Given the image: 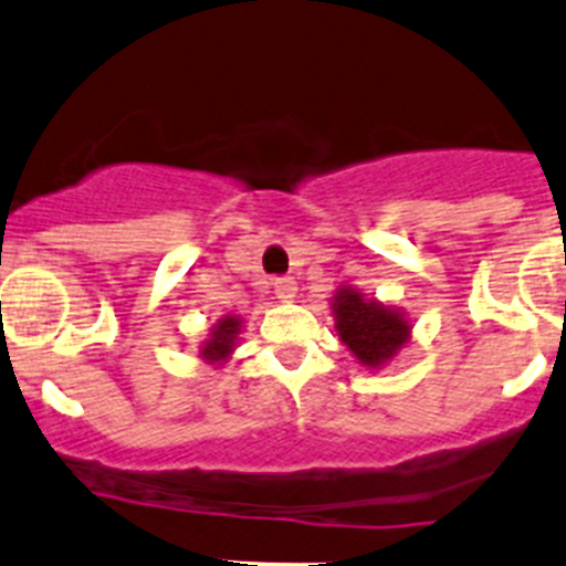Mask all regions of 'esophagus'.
<instances>
[{"instance_id": "1", "label": "esophagus", "mask_w": 566, "mask_h": 566, "mask_svg": "<svg viewBox=\"0 0 566 566\" xmlns=\"http://www.w3.org/2000/svg\"><path fill=\"white\" fill-rule=\"evenodd\" d=\"M295 282L293 279H276V282H273V293H276V298H282V301H290V298H295Z\"/></svg>"}]
</instances>
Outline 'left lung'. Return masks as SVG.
<instances>
[{
    "label": "left lung",
    "instance_id": "obj_1",
    "mask_svg": "<svg viewBox=\"0 0 566 566\" xmlns=\"http://www.w3.org/2000/svg\"><path fill=\"white\" fill-rule=\"evenodd\" d=\"M337 334L350 354L367 367H381L409 339V321L392 306L365 298L354 287H339L332 301Z\"/></svg>",
    "mask_w": 566,
    "mask_h": 566
}]
</instances>
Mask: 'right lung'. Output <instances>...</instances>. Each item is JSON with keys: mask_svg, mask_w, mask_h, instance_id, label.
<instances>
[{"mask_svg": "<svg viewBox=\"0 0 566 566\" xmlns=\"http://www.w3.org/2000/svg\"><path fill=\"white\" fill-rule=\"evenodd\" d=\"M240 334V317H221V321L212 326L210 332V339L205 343V348H201V356L210 361H221L227 359L229 354L234 350V339H238Z\"/></svg>", "mask_w": 566, "mask_h": 566, "instance_id": "1", "label": "right lung"}]
</instances>
